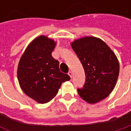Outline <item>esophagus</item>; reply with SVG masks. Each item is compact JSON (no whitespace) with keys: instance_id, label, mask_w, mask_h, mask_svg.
<instances>
[{"instance_id":"obj_1","label":"esophagus","mask_w":131,"mask_h":131,"mask_svg":"<svg viewBox=\"0 0 131 131\" xmlns=\"http://www.w3.org/2000/svg\"><path fill=\"white\" fill-rule=\"evenodd\" d=\"M72 74H73V73H72V72H71V71H69V72H68V75L70 77V78L72 77Z\"/></svg>"}]
</instances>
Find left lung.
Segmentation results:
<instances>
[{"mask_svg":"<svg viewBox=\"0 0 131 131\" xmlns=\"http://www.w3.org/2000/svg\"><path fill=\"white\" fill-rule=\"evenodd\" d=\"M71 46L82 63L86 75L83 88L77 90L78 94L90 104L103 100L117 83L119 62L116 55L105 41L92 36L75 40Z\"/></svg>","mask_w":131,"mask_h":131,"instance_id":"1","label":"left lung"}]
</instances>
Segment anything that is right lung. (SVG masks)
Returning a JSON list of instances; mask_svg holds the SVG:
<instances>
[{
    "instance_id": "1",
    "label": "right lung",
    "mask_w": 131,
    "mask_h": 131,
    "mask_svg": "<svg viewBox=\"0 0 131 131\" xmlns=\"http://www.w3.org/2000/svg\"><path fill=\"white\" fill-rule=\"evenodd\" d=\"M56 42L45 36L36 38L23 54L17 68V77L22 90L37 102L51 101L69 75L59 69V61L51 53Z\"/></svg>"
}]
</instances>
